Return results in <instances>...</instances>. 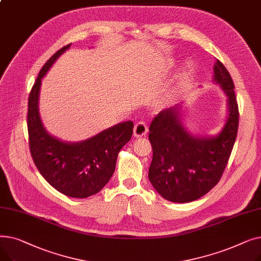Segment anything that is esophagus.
Masks as SVG:
<instances>
[{
	"instance_id": "34e87169",
	"label": "esophagus",
	"mask_w": 261,
	"mask_h": 261,
	"mask_svg": "<svg viewBox=\"0 0 261 261\" xmlns=\"http://www.w3.org/2000/svg\"><path fill=\"white\" fill-rule=\"evenodd\" d=\"M148 132V127L145 122L143 121H140L136 123V125L134 126V130H133V133H134V136L135 138H142V136H145Z\"/></svg>"
}]
</instances>
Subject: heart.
<instances>
[{"label":"heart","mask_w":261,"mask_h":261,"mask_svg":"<svg viewBox=\"0 0 261 261\" xmlns=\"http://www.w3.org/2000/svg\"><path fill=\"white\" fill-rule=\"evenodd\" d=\"M190 65L189 64H187V65H185V67H184V70H183V72H182V75L183 76H187L189 73H190Z\"/></svg>","instance_id":"1"}]
</instances>
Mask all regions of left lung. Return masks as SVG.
I'll return each mask as SVG.
<instances>
[{
  "instance_id": "obj_1",
  "label": "left lung",
  "mask_w": 261,
  "mask_h": 261,
  "mask_svg": "<svg viewBox=\"0 0 261 261\" xmlns=\"http://www.w3.org/2000/svg\"><path fill=\"white\" fill-rule=\"evenodd\" d=\"M216 85L227 97V118L221 131L212 136L191 133L183 123L182 103L163 110L149 128L153 156L149 181L168 201H195L221 179L238 131L239 112L234 82L226 67L217 60L214 65Z\"/></svg>"
}]
</instances>
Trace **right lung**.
Here are the masks:
<instances>
[{"instance_id":"add662e5","label":"right lung","mask_w":261,"mask_h":261,"mask_svg":"<svg viewBox=\"0 0 261 261\" xmlns=\"http://www.w3.org/2000/svg\"><path fill=\"white\" fill-rule=\"evenodd\" d=\"M67 44L54 54L41 68L29 97L27 129L30 149L39 172L59 193L84 199L100 191L114 173L120 149L130 140L133 122L123 121L80 142H65L44 128L39 113L42 79Z\"/></svg>"}]
</instances>
